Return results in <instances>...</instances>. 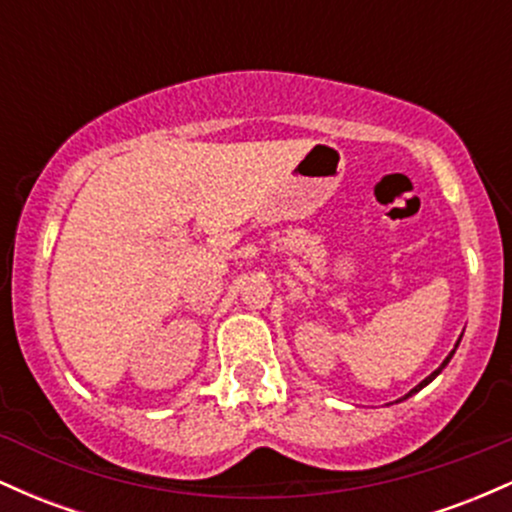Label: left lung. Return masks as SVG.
I'll use <instances>...</instances> for the list:
<instances>
[{
  "label": "left lung",
  "mask_w": 512,
  "mask_h": 512,
  "mask_svg": "<svg viewBox=\"0 0 512 512\" xmlns=\"http://www.w3.org/2000/svg\"><path fill=\"white\" fill-rule=\"evenodd\" d=\"M460 339H462V337H460ZM460 339H457L455 349H457V346H460ZM455 349H452V351H450V354H448V356H445V361H443V363H440V366H438L436 370H433V373H431V375H428V378H426V380H421V383H419V385H416V387H414V390H409V392H407V395H404L402 399H409L411 395H416V392H419V390H421V387H426L428 383H431V380H436V378H438V375H440V370H443V368H445V366H448V363H450V358H452V354H455ZM402 399H397V402H402Z\"/></svg>",
  "instance_id": "8db88e82"
}]
</instances>
